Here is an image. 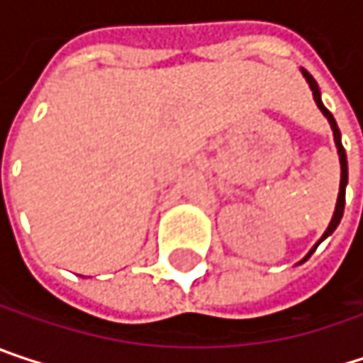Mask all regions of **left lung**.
Instances as JSON below:
<instances>
[{
	"label": "left lung",
	"mask_w": 363,
	"mask_h": 363,
	"mask_svg": "<svg viewBox=\"0 0 363 363\" xmlns=\"http://www.w3.org/2000/svg\"><path fill=\"white\" fill-rule=\"evenodd\" d=\"M303 75L307 77V82H309V86H311V92H313V99H315V103H318V107L322 109V113L328 117V121H330V125H332V132H334V143H336V149H338V157H340V191H338V201H336V210H334V216H332V220H330V227L326 229V233H324V238L322 240H326L328 235L338 227V223H340V218H342V210H345V186H347V153H345V149H342V143H340V130H338V125H336V121H334V117H332V113L322 105V99H320V88H318V82L311 77V73L309 71H305L303 69ZM320 240V242H322ZM320 242H318V246H320ZM315 246V248H318ZM315 248L309 252V256L315 252ZM307 256V258H309ZM305 258V260H307Z\"/></svg>",
	"instance_id": "8db88e82"
}]
</instances>
